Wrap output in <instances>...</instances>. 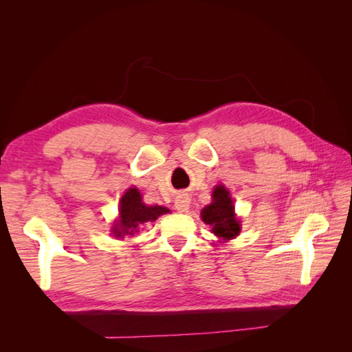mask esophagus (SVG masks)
Segmentation results:
<instances>
[{
    "label": "esophagus",
    "instance_id": "obj_1",
    "mask_svg": "<svg viewBox=\"0 0 352 352\" xmlns=\"http://www.w3.org/2000/svg\"><path fill=\"white\" fill-rule=\"evenodd\" d=\"M189 206H190V198L186 195V194H180L177 195L176 201H175V207L179 212H185L189 210Z\"/></svg>",
    "mask_w": 352,
    "mask_h": 352
}]
</instances>
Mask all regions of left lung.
<instances>
[{
    "label": "left lung",
    "instance_id": "left-lung-1",
    "mask_svg": "<svg viewBox=\"0 0 352 352\" xmlns=\"http://www.w3.org/2000/svg\"><path fill=\"white\" fill-rule=\"evenodd\" d=\"M201 220L211 228V233L223 241L233 239L241 232V220L236 219L229 190L223 185H217L212 190V201L202 208Z\"/></svg>",
    "mask_w": 352,
    "mask_h": 352
}]
</instances>
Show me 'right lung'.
Returning a JSON list of instances; mask_svg holds the SVG:
<instances>
[{
  "instance_id": "right-lung-1",
  "label": "right lung",
  "mask_w": 352,
  "mask_h": 352,
  "mask_svg": "<svg viewBox=\"0 0 352 352\" xmlns=\"http://www.w3.org/2000/svg\"><path fill=\"white\" fill-rule=\"evenodd\" d=\"M168 212V208L162 206H146L142 195L136 188H129L123 194L119 207V219L113 226V235L123 238L124 235L133 236L140 232L145 223L155 221L162 214Z\"/></svg>"
}]
</instances>
